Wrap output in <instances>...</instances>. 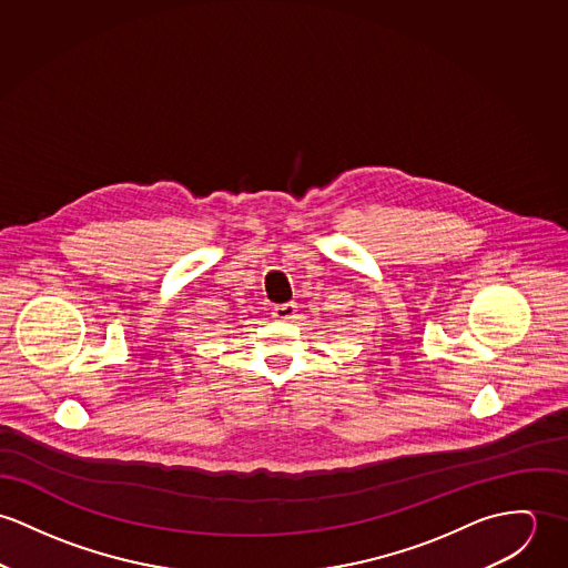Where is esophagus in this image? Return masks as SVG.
Instances as JSON below:
<instances>
[{
    "instance_id": "obj_1",
    "label": "esophagus",
    "mask_w": 568,
    "mask_h": 568,
    "mask_svg": "<svg viewBox=\"0 0 568 568\" xmlns=\"http://www.w3.org/2000/svg\"><path fill=\"white\" fill-rule=\"evenodd\" d=\"M296 312H298L296 303H283V305H274L272 315H274L276 320H294Z\"/></svg>"
}]
</instances>
